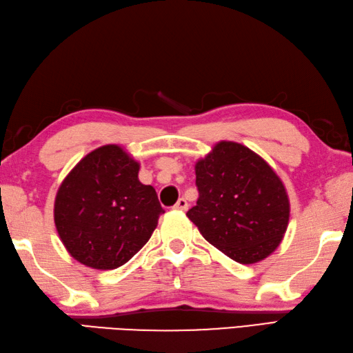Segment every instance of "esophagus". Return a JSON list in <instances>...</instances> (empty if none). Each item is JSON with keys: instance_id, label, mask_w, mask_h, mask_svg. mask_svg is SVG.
Returning <instances> with one entry per match:
<instances>
[{"instance_id": "esophagus-1", "label": "esophagus", "mask_w": 353, "mask_h": 353, "mask_svg": "<svg viewBox=\"0 0 353 353\" xmlns=\"http://www.w3.org/2000/svg\"><path fill=\"white\" fill-rule=\"evenodd\" d=\"M174 208H176V210H179V211H185V210H188V202H187V199H183V197L179 199V201L176 202V205H174Z\"/></svg>"}]
</instances>
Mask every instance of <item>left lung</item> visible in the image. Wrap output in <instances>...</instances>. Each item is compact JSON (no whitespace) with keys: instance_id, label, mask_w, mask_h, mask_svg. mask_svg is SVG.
Returning a JSON list of instances; mask_svg holds the SVG:
<instances>
[{"instance_id":"1","label":"left lung","mask_w":353,"mask_h":353,"mask_svg":"<svg viewBox=\"0 0 353 353\" xmlns=\"http://www.w3.org/2000/svg\"><path fill=\"white\" fill-rule=\"evenodd\" d=\"M199 199L187 216L211 245L239 264H256L279 247L290 219L283 181L259 154L216 143L196 162Z\"/></svg>"}]
</instances>
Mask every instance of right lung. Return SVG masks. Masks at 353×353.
<instances>
[{
	"mask_svg": "<svg viewBox=\"0 0 353 353\" xmlns=\"http://www.w3.org/2000/svg\"><path fill=\"white\" fill-rule=\"evenodd\" d=\"M140 163L120 145L83 157L61 182L54 221L63 245L80 264L112 270L126 264L157 227L156 190L139 181Z\"/></svg>",
	"mask_w": 353,
	"mask_h": 353,
	"instance_id": "right-lung-1",
	"label": "right lung"
}]
</instances>
